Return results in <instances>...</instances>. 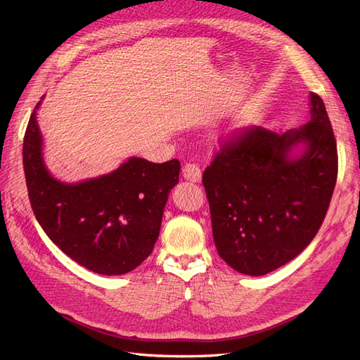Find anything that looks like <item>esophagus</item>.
<instances>
[{"label": "esophagus", "instance_id": "esophagus-1", "mask_svg": "<svg viewBox=\"0 0 360 360\" xmlns=\"http://www.w3.org/2000/svg\"><path fill=\"white\" fill-rule=\"evenodd\" d=\"M181 174L184 179L189 181H193V183L201 180V169L198 165H195V163H186V165H184L181 169Z\"/></svg>", "mask_w": 360, "mask_h": 360}]
</instances>
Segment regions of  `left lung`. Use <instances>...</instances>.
I'll return each mask as SVG.
<instances>
[{"label":"left lung","mask_w":360,"mask_h":360,"mask_svg":"<svg viewBox=\"0 0 360 360\" xmlns=\"http://www.w3.org/2000/svg\"><path fill=\"white\" fill-rule=\"evenodd\" d=\"M299 142L307 150L291 158ZM336 177V139L319 94L311 93V120L299 129L234 130L202 174L217 254L249 276L287 264L319 233Z\"/></svg>","instance_id":"1"}]
</instances>
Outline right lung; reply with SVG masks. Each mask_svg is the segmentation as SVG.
<instances>
[{
  "label": "right lung",
  "instance_id": "add662e5",
  "mask_svg": "<svg viewBox=\"0 0 360 360\" xmlns=\"http://www.w3.org/2000/svg\"><path fill=\"white\" fill-rule=\"evenodd\" d=\"M36 110L25 130L22 155L28 198L43 231L94 274L134 270L153 250L168 193L179 183L180 162L130 158L106 176L61 183L43 162Z\"/></svg>",
  "mask_w": 360,
  "mask_h": 360
}]
</instances>
